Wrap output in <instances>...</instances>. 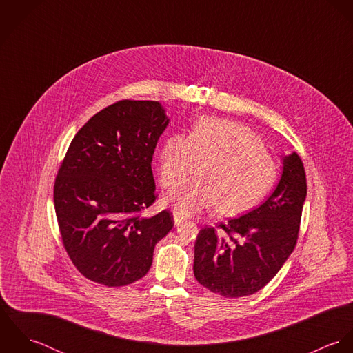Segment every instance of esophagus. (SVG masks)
<instances>
[{
	"label": "esophagus",
	"instance_id": "34e87169",
	"mask_svg": "<svg viewBox=\"0 0 353 353\" xmlns=\"http://www.w3.org/2000/svg\"><path fill=\"white\" fill-rule=\"evenodd\" d=\"M183 220H185L183 216H181V214H178V213H174V223H175V225H179Z\"/></svg>",
	"mask_w": 353,
	"mask_h": 353
}]
</instances>
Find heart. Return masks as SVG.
<instances>
[{
  "mask_svg": "<svg viewBox=\"0 0 353 353\" xmlns=\"http://www.w3.org/2000/svg\"><path fill=\"white\" fill-rule=\"evenodd\" d=\"M200 175L172 189L165 202L182 216L216 208L231 216L246 212L273 188L274 156L248 126L228 119L201 118L189 136L171 134L159 151V178L172 188L197 168Z\"/></svg>",
  "mask_w": 353,
  "mask_h": 353,
  "instance_id": "1",
  "label": "heart"
}]
</instances>
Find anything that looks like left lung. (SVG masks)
Masks as SVG:
<instances>
[{
    "mask_svg": "<svg viewBox=\"0 0 353 353\" xmlns=\"http://www.w3.org/2000/svg\"><path fill=\"white\" fill-rule=\"evenodd\" d=\"M305 196L304 167L294 152L284 156L281 179L266 201L227 224L200 231L193 265L197 281L225 298L263 288L296 246Z\"/></svg>",
    "mask_w": 353,
    "mask_h": 353,
    "instance_id": "left-lung-1",
    "label": "left lung"
}]
</instances>
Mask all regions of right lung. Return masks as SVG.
<instances>
[{"label": "right lung", "mask_w": 353, "mask_h": 353, "mask_svg": "<svg viewBox=\"0 0 353 353\" xmlns=\"http://www.w3.org/2000/svg\"><path fill=\"white\" fill-rule=\"evenodd\" d=\"M168 118L159 101H117L73 137L54 182L62 245L77 270L105 287L144 277L168 210L144 217L157 194L152 157Z\"/></svg>", "instance_id": "right-lung-1"}]
</instances>
